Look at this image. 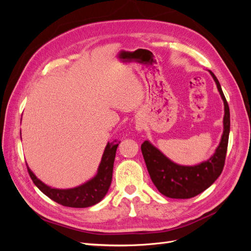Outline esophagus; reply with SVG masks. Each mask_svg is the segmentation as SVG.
I'll list each match as a JSON object with an SVG mask.
<instances>
[{
  "label": "esophagus",
  "mask_w": 251,
  "mask_h": 251,
  "mask_svg": "<svg viewBox=\"0 0 251 251\" xmlns=\"http://www.w3.org/2000/svg\"><path fill=\"white\" fill-rule=\"evenodd\" d=\"M140 130H141V128H139V127H138V131H140Z\"/></svg>",
  "instance_id": "obj_1"
}]
</instances>
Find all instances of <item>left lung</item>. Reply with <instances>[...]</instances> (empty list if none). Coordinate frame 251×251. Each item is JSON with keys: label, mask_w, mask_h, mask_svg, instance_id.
<instances>
[{"label": "left lung", "mask_w": 251, "mask_h": 251, "mask_svg": "<svg viewBox=\"0 0 251 251\" xmlns=\"http://www.w3.org/2000/svg\"><path fill=\"white\" fill-rule=\"evenodd\" d=\"M209 72L224 101V130L215 154L200 164L186 166L170 160L148 140L141 144V151L151 181L158 191L169 198L189 199L201 194L218 179L224 168L230 130L229 107L218 78L211 71Z\"/></svg>", "instance_id": "1"}]
</instances>
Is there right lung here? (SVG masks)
<instances>
[{"mask_svg":"<svg viewBox=\"0 0 251 251\" xmlns=\"http://www.w3.org/2000/svg\"><path fill=\"white\" fill-rule=\"evenodd\" d=\"M115 142H108L107 147L104 149L100 164L98 166L96 176L80 186L69 189L52 188L43 183L40 179H37L31 170L27 166L29 176L42 193L49 197L51 200L63 205V206L76 208L92 206V205H95L103 199L111 185L113 165L118 147V143Z\"/></svg>","mask_w":251,"mask_h":251,"instance_id":"1","label":"right lung"}]
</instances>
